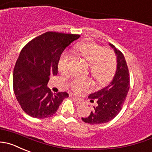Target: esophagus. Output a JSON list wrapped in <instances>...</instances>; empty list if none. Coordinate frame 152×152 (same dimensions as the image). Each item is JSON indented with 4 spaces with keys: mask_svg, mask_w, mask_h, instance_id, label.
<instances>
[{
    "mask_svg": "<svg viewBox=\"0 0 152 152\" xmlns=\"http://www.w3.org/2000/svg\"><path fill=\"white\" fill-rule=\"evenodd\" d=\"M70 97L74 100V102H76V104H82V101L81 99H79V98H76V97L73 96H70Z\"/></svg>",
    "mask_w": 152,
    "mask_h": 152,
    "instance_id": "1",
    "label": "esophagus"
}]
</instances>
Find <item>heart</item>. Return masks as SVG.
Masks as SVG:
<instances>
[{
    "label": "heart",
    "instance_id": "b5f03b06",
    "mask_svg": "<svg viewBox=\"0 0 152 152\" xmlns=\"http://www.w3.org/2000/svg\"><path fill=\"white\" fill-rule=\"evenodd\" d=\"M73 53L89 64L91 76L100 86L108 84L114 76L117 67L115 53L109 48H102L94 42H82L75 45L72 50ZM69 57L63 53L58 59L57 68L60 73L68 71ZM92 82L89 78H75L70 86L74 94H81L91 88Z\"/></svg>",
    "mask_w": 152,
    "mask_h": 152
}]
</instances>
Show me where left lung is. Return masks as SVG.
<instances>
[{"label": "left lung", "instance_id": "8db88e82", "mask_svg": "<svg viewBox=\"0 0 152 152\" xmlns=\"http://www.w3.org/2000/svg\"><path fill=\"white\" fill-rule=\"evenodd\" d=\"M117 58V67L113 80L107 86L90 94L91 102H96L94 110L87 117L82 120L91 125H99L113 120L118 114L126 101L130 88L129 68L123 54L113 45Z\"/></svg>", "mask_w": 152, "mask_h": 152}]
</instances>
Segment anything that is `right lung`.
Returning a JSON list of instances; mask_svg holds the SVG:
<instances>
[{"label":"right lung","mask_w":152,"mask_h":152,"mask_svg":"<svg viewBox=\"0 0 152 152\" xmlns=\"http://www.w3.org/2000/svg\"><path fill=\"white\" fill-rule=\"evenodd\" d=\"M79 37L47 32L21 50L13 71V90L19 104L29 116L38 119L51 117L69 96L66 92L53 94L47 85L50 77L58 73L57 64L63 51Z\"/></svg>","instance_id":"right-lung-1"}]
</instances>
